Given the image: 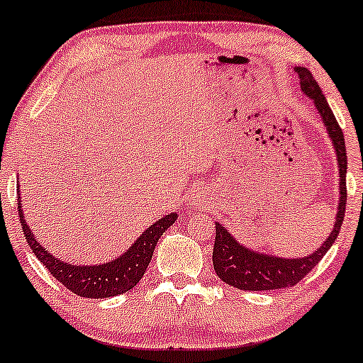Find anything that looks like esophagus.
I'll return each mask as SVG.
<instances>
[{
    "mask_svg": "<svg viewBox=\"0 0 363 363\" xmlns=\"http://www.w3.org/2000/svg\"><path fill=\"white\" fill-rule=\"evenodd\" d=\"M205 196H207V194H205V191H195L194 196H191V203H194V205L202 203L203 200H205Z\"/></svg>",
    "mask_w": 363,
    "mask_h": 363,
    "instance_id": "esophagus-1",
    "label": "esophagus"
}]
</instances>
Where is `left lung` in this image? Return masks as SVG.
Here are the masks:
<instances>
[{
    "mask_svg": "<svg viewBox=\"0 0 363 363\" xmlns=\"http://www.w3.org/2000/svg\"><path fill=\"white\" fill-rule=\"evenodd\" d=\"M301 79V91L306 97H310L318 111L326 134L332 140V146L338 161V205L337 216H335V225L325 242L320 245L315 252L308 254L305 257H279L267 252H257L249 249L247 245L240 244L234 235L230 234L222 223L216 222V244H213V269L223 283L234 286L237 289L244 291H269L291 288L305 277L313 267L318 264L335 239L338 237L340 227H342L343 217H345V202H347V150L343 133L340 129L333 111L330 109L323 92L316 82L315 77L306 67H294Z\"/></svg>",
    "mask_w": 363,
    "mask_h": 363,
    "instance_id": "1",
    "label": "left lung"
}]
</instances>
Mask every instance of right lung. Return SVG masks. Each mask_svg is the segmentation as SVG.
Segmentation results:
<instances>
[{
	"instance_id": "1",
	"label": "right lung",
	"mask_w": 363,
	"mask_h": 363,
	"mask_svg": "<svg viewBox=\"0 0 363 363\" xmlns=\"http://www.w3.org/2000/svg\"><path fill=\"white\" fill-rule=\"evenodd\" d=\"M18 191H20V183H18ZM20 199V196H18ZM18 213H20V222L23 227V234L26 237V242L33 250L38 261L50 271V274L60 281L67 289L79 294L82 298L92 299H104L118 294L126 293L133 289L134 286L141 281L143 274L146 272L147 264L153 257L156 242L163 232L173 225L178 218L177 212H172L169 216H164L156 220L153 225H150L143 234L138 237L131 244V247L126 249L113 261H107L102 264H75L65 262L57 256H53L48 249H45L33 232L26 223L23 217V208L21 203H18Z\"/></svg>"
}]
</instances>
